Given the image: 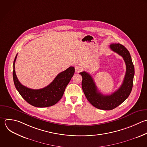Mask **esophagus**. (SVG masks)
I'll return each instance as SVG.
<instances>
[{"instance_id": "esophagus-1", "label": "esophagus", "mask_w": 147, "mask_h": 147, "mask_svg": "<svg viewBox=\"0 0 147 147\" xmlns=\"http://www.w3.org/2000/svg\"><path fill=\"white\" fill-rule=\"evenodd\" d=\"M75 72H77V73H79V72H80L82 70L83 68L80 65H76V66H75Z\"/></svg>"}]
</instances>
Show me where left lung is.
Returning a JSON list of instances; mask_svg holds the SVG:
<instances>
[{
  "mask_svg": "<svg viewBox=\"0 0 147 147\" xmlns=\"http://www.w3.org/2000/svg\"><path fill=\"white\" fill-rule=\"evenodd\" d=\"M110 48L123 57L126 64V74L123 83L117 91L111 95H104L99 92L89 74L85 71L79 73L83 78L82 89L88 102L96 108L105 110L117 107L127 98L132 90L134 75V65L127 49L120 44H112Z\"/></svg>",
  "mask_w": 147,
  "mask_h": 147,
  "instance_id": "1",
  "label": "left lung"
}]
</instances>
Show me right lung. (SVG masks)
Masks as SVG:
<instances>
[{
	"label": "right lung",
	"instance_id": "1",
	"mask_svg": "<svg viewBox=\"0 0 147 147\" xmlns=\"http://www.w3.org/2000/svg\"><path fill=\"white\" fill-rule=\"evenodd\" d=\"M13 63V79L15 86L22 97L30 105L37 107H45L53 106L62 98L65 89L75 73V68L70 67L59 74L53 82L47 87L34 90L23 86L18 80L15 71V62Z\"/></svg>",
	"mask_w": 147,
	"mask_h": 147
}]
</instances>
